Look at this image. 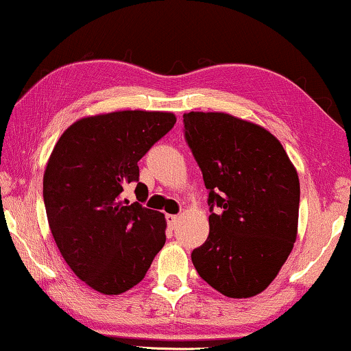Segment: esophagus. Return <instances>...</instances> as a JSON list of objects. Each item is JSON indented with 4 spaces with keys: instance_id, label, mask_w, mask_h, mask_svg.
<instances>
[{
    "instance_id": "1",
    "label": "esophagus",
    "mask_w": 351,
    "mask_h": 351,
    "mask_svg": "<svg viewBox=\"0 0 351 351\" xmlns=\"http://www.w3.org/2000/svg\"><path fill=\"white\" fill-rule=\"evenodd\" d=\"M166 221H167V226L171 228V230H174L177 226V223H179V217L177 215H166Z\"/></svg>"
}]
</instances>
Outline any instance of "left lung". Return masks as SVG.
Instances as JSON below:
<instances>
[{
  "instance_id": "left-lung-1",
  "label": "left lung",
  "mask_w": 351,
  "mask_h": 351,
  "mask_svg": "<svg viewBox=\"0 0 351 351\" xmlns=\"http://www.w3.org/2000/svg\"><path fill=\"white\" fill-rule=\"evenodd\" d=\"M184 123L210 206L209 237L193 250L191 261L202 280L225 296H256L277 277L296 242V167L280 141L252 121L188 112Z\"/></svg>"
}]
</instances>
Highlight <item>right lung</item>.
<instances>
[{
	"label": "right lung",
	"instance_id": "right-lung-1",
	"mask_svg": "<svg viewBox=\"0 0 351 351\" xmlns=\"http://www.w3.org/2000/svg\"><path fill=\"white\" fill-rule=\"evenodd\" d=\"M174 123V114L149 110L84 117L53 147L43 190L50 231L68 266L96 291L138 285L165 245L163 213L121 193L138 182L144 195L138 161Z\"/></svg>",
	"mask_w": 351,
	"mask_h": 351
}]
</instances>
